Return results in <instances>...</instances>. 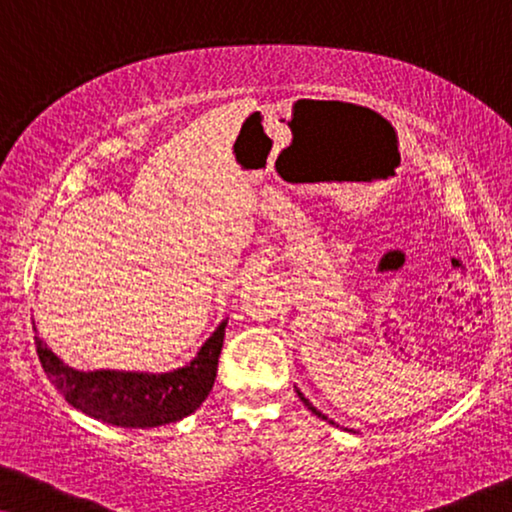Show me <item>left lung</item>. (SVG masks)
Masks as SVG:
<instances>
[{"instance_id": "obj_1", "label": "left lung", "mask_w": 512, "mask_h": 512, "mask_svg": "<svg viewBox=\"0 0 512 512\" xmlns=\"http://www.w3.org/2000/svg\"><path fill=\"white\" fill-rule=\"evenodd\" d=\"M296 394H298V396H300V401H303V403H305V405H307V410H312V412H314V415H317V417H321V419H328V417H326V415H321V412H319V410H317V408H314V405H312V403H310V401H307V398H305V396H303V394H300V389H296ZM328 422H331V419H328Z\"/></svg>"}]
</instances>
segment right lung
Instances as JSON below:
<instances>
[{
  "mask_svg": "<svg viewBox=\"0 0 512 512\" xmlns=\"http://www.w3.org/2000/svg\"><path fill=\"white\" fill-rule=\"evenodd\" d=\"M226 324L216 328L195 359L172 373H123L76 370L62 363L44 340L37 342L41 368L69 405L100 422L123 429H151L179 422L195 412L214 387Z\"/></svg>",
  "mask_w": 512,
  "mask_h": 512,
  "instance_id": "right-lung-1",
  "label": "right lung"
}]
</instances>
